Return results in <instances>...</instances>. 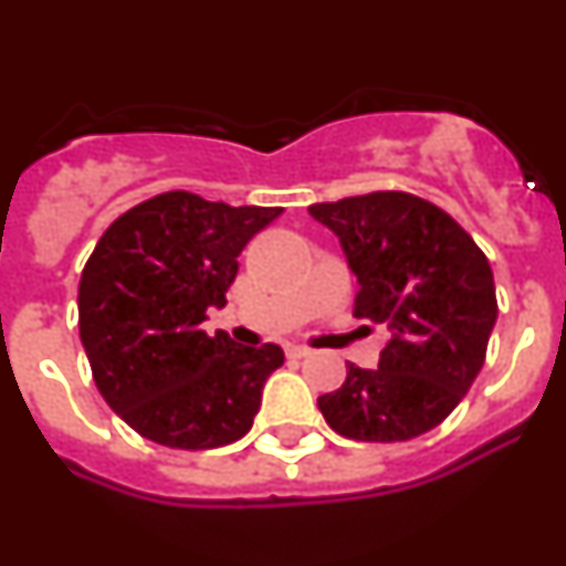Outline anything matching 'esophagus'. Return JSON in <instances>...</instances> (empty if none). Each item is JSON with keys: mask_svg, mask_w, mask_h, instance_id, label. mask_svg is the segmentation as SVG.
<instances>
[{"mask_svg": "<svg viewBox=\"0 0 566 566\" xmlns=\"http://www.w3.org/2000/svg\"><path fill=\"white\" fill-rule=\"evenodd\" d=\"M286 354L294 359H303L312 354V348H306V345H286Z\"/></svg>", "mask_w": 566, "mask_h": 566, "instance_id": "1", "label": "esophagus"}]
</instances>
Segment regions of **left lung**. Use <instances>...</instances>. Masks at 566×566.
<instances>
[{
	"instance_id": "obj_1",
	"label": "left lung",
	"mask_w": 566,
	"mask_h": 566,
	"mask_svg": "<svg viewBox=\"0 0 566 566\" xmlns=\"http://www.w3.org/2000/svg\"><path fill=\"white\" fill-rule=\"evenodd\" d=\"M308 212L343 243L359 292L354 317L388 326L379 368L348 363L343 388L317 399L334 431L405 442L433 431L482 371L496 286L482 249L419 195L382 189Z\"/></svg>"
}]
</instances>
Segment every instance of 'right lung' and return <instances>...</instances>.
Returning a JSON list of instances; mask_svg holds the SVG:
<instances>
[{"label": "right lung", "mask_w": 566, "mask_h": 566, "mask_svg": "<svg viewBox=\"0 0 566 566\" xmlns=\"http://www.w3.org/2000/svg\"><path fill=\"white\" fill-rule=\"evenodd\" d=\"M280 212L172 189L98 238L78 283V334L98 391L135 433L178 451L249 433L283 348L209 337L201 323L209 306H227L238 254Z\"/></svg>", "instance_id": "right-lung-1"}]
</instances>
